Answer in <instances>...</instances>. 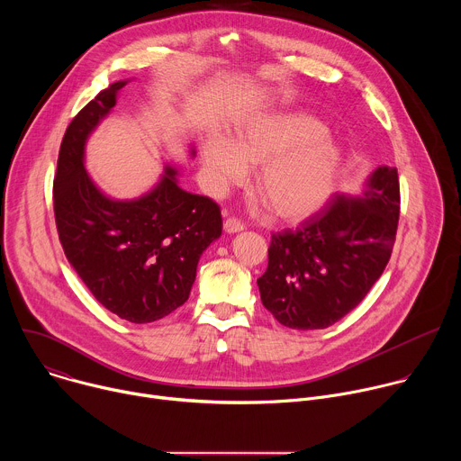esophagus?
<instances>
[{
  "instance_id": "1",
  "label": "esophagus",
  "mask_w": 461,
  "mask_h": 461,
  "mask_svg": "<svg viewBox=\"0 0 461 461\" xmlns=\"http://www.w3.org/2000/svg\"><path fill=\"white\" fill-rule=\"evenodd\" d=\"M244 230V222L239 221L237 217H230L224 221V231L228 233H237V231H242Z\"/></svg>"
}]
</instances>
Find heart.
<instances>
[{
	"instance_id": "1",
	"label": "heart",
	"mask_w": 461,
	"mask_h": 461,
	"mask_svg": "<svg viewBox=\"0 0 461 461\" xmlns=\"http://www.w3.org/2000/svg\"><path fill=\"white\" fill-rule=\"evenodd\" d=\"M206 184L222 193L258 166L255 189L270 213L286 222L313 215L332 194L341 149L322 125L301 113H272L240 123L230 142L210 137L203 146Z\"/></svg>"
}]
</instances>
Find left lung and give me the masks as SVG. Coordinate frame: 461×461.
<instances>
[{"instance_id": "8db88e82", "label": "left lung", "mask_w": 461, "mask_h": 461, "mask_svg": "<svg viewBox=\"0 0 461 461\" xmlns=\"http://www.w3.org/2000/svg\"><path fill=\"white\" fill-rule=\"evenodd\" d=\"M398 169L377 167L361 196L334 194L295 230L272 233L260 301L295 330H319L354 310L381 277L400 221Z\"/></svg>"}]
</instances>
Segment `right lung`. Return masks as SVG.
Segmentation results:
<instances>
[{
  "label": "right lung",
  "mask_w": 461,
  "mask_h": 461,
  "mask_svg": "<svg viewBox=\"0 0 461 461\" xmlns=\"http://www.w3.org/2000/svg\"><path fill=\"white\" fill-rule=\"evenodd\" d=\"M123 86L116 82L98 93L65 131L52 201L65 257L95 299L142 324L187 301L203 251L222 233V217L210 196L184 191L173 167L139 201H111L93 184L84 146Z\"/></svg>",
  "instance_id": "add662e5"
}]
</instances>
